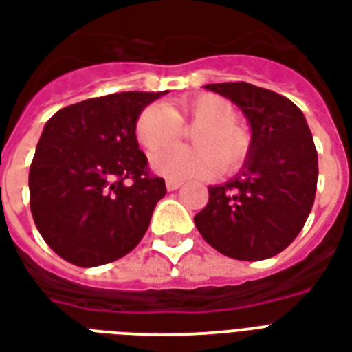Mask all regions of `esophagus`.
<instances>
[{
    "instance_id": "esophagus-1",
    "label": "esophagus",
    "mask_w": 352,
    "mask_h": 352,
    "mask_svg": "<svg viewBox=\"0 0 352 352\" xmlns=\"http://www.w3.org/2000/svg\"><path fill=\"white\" fill-rule=\"evenodd\" d=\"M165 187H167V190H176L182 187V182H179V179H167V182H165Z\"/></svg>"
}]
</instances>
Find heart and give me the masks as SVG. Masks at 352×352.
<instances>
[{
	"label": "heart",
	"mask_w": 352,
	"mask_h": 352,
	"mask_svg": "<svg viewBox=\"0 0 352 352\" xmlns=\"http://www.w3.org/2000/svg\"><path fill=\"white\" fill-rule=\"evenodd\" d=\"M236 121L230 100L214 94L184 97L174 106L151 104L135 122V135L143 148L154 152L173 142L181 124L197 128L191 134L196 147H166L151 160L152 170L168 179L207 178L219 170H233L246 160L250 135Z\"/></svg>",
	"instance_id": "obj_1"
}]
</instances>
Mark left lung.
Returning <instances> with one entry per match:
<instances>
[{
  "label": "left lung",
  "instance_id": "8db88e82",
  "mask_svg": "<svg viewBox=\"0 0 352 352\" xmlns=\"http://www.w3.org/2000/svg\"><path fill=\"white\" fill-rule=\"evenodd\" d=\"M244 113L250 152L226 184L209 185V201L195 217L217 252L239 261L280 253L303 230L314 204L318 152L303 111L272 89L248 82L206 84Z\"/></svg>",
  "mask_w": 352,
  "mask_h": 352
}]
</instances>
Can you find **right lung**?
<instances>
[{
    "label": "right lung",
    "mask_w": 352,
    "mask_h": 352,
    "mask_svg": "<svg viewBox=\"0 0 352 352\" xmlns=\"http://www.w3.org/2000/svg\"><path fill=\"white\" fill-rule=\"evenodd\" d=\"M167 91H124L65 106L43 126L29 170L31 213L47 246L94 268L132 252L167 187L146 173L135 122Z\"/></svg>",
    "instance_id": "right-lung-1"
}]
</instances>
